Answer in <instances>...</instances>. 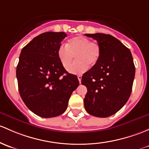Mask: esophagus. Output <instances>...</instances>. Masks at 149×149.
I'll use <instances>...</instances> for the list:
<instances>
[{"mask_svg": "<svg viewBox=\"0 0 149 149\" xmlns=\"http://www.w3.org/2000/svg\"><path fill=\"white\" fill-rule=\"evenodd\" d=\"M81 78H82V76H81V75H79V76H78V79H79V81L80 84H81Z\"/></svg>", "mask_w": 149, "mask_h": 149, "instance_id": "1", "label": "esophagus"}]
</instances>
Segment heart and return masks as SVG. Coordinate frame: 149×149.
Wrapping results in <instances>:
<instances>
[{"label": "heart", "mask_w": 149, "mask_h": 149, "mask_svg": "<svg viewBox=\"0 0 149 149\" xmlns=\"http://www.w3.org/2000/svg\"><path fill=\"white\" fill-rule=\"evenodd\" d=\"M101 54V47L97 42L91 41L82 36L71 38L65 46H61L58 51L59 60L65 69L69 68L74 56L76 57L77 61L69 69L70 73L75 74L86 71L88 65L94 66L99 61Z\"/></svg>", "instance_id": "b5f03b06"}]
</instances>
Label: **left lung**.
<instances>
[{"instance_id": "obj_1", "label": "left lung", "mask_w": 149, "mask_h": 149, "mask_svg": "<svg viewBox=\"0 0 149 149\" xmlns=\"http://www.w3.org/2000/svg\"><path fill=\"white\" fill-rule=\"evenodd\" d=\"M97 40L101 50L99 61L86 72L81 84L87 88L86 111L100 118L113 115L126 104L135 76V65L127 47L104 33L85 34Z\"/></svg>"}]
</instances>
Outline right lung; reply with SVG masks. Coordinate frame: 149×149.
Masks as SVG:
<instances>
[{"label":"right lung","mask_w":149,"mask_h":149,"mask_svg":"<svg viewBox=\"0 0 149 149\" xmlns=\"http://www.w3.org/2000/svg\"><path fill=\"white\" fill-rule=\"evenodd\" d=\"M64 32H46L35 37L22 49L16 68L22 100L33 113L51 118L65 111L79 85L76 75L65 70L58 51L66 37Z\"/></svg>","instance_id":"right-lung-1"}]
</instances>
